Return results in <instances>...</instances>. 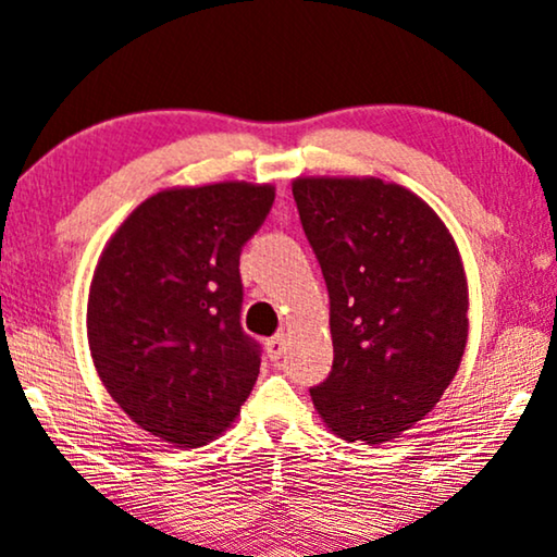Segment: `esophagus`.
Returning <instances> with one entry per match:
<instances>
[{"label":"esophagus","mask_w":557,"mask_h":557,"mask_svg":"<svg viewBox=\"0 0 557 557\" xmlns=\"http://www.w3.org/2000/svg\"><path fill=\"white\" fill-rule=\"evenodd\" d=\"M264 347H267V357H270L272 362H277L285 351V336L283 334L272 336V339H267Z\"/></svg>","instance_id":"34e87169"}]
</instances>
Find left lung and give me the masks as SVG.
<instances>
[{
  "instance_id": "1",
  "label": "left lung",
  "mask_w": 557,
  "mask_h": 557,
  "mask_svg": "<svg viewBox=\"0 0 557 557\" xmlns=\"http://www.w3.org/2000/svg\"><path fill=\"white\" fill-rule=\"evenodd\" d=\"M331 300L334 364L311 398L342 440L380 445L432 411L460 368L468 283L432 208L383 180H295Z\"/></svg>"
}]
</instances>
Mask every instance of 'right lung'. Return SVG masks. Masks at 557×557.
<instances>
[{
    "label": "right lung",
    "mask_w": 557,
    "mask_h": 557,
    "mask_svg": "<svg viewBox=\"0 0 557 557\" xmlns=\"http://www.w3.org/2000/svg\"><path fill=\"white\" fill-rule=\"evenodd\" d=\"M274 202L270 185L164 189L104 246L87 336L117 406L172 445H206L236 419L262 347L242 329V249Z\"/></svg>",
    "instance_id": "obj_1"
}]
</instances>
